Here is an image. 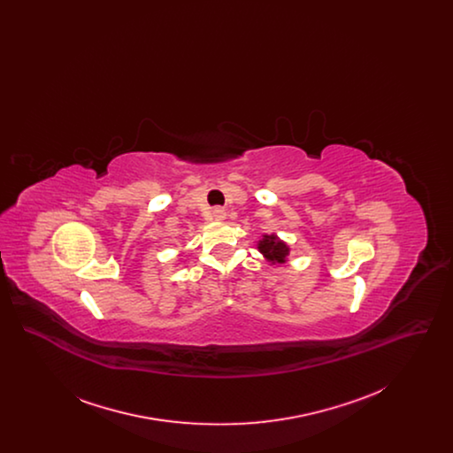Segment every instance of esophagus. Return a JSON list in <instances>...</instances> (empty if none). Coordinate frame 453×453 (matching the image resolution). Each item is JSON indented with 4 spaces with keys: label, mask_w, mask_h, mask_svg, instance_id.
<instances>
[{
    "label": "esophagus",
    "mask_w": 453,
    "mask_h": 453,
    "mask_svg": "<svg viewBox=\"0 0 453 453\" xmlns=\"http://www.w3.org/2000/svg\"><path fill=\"white\" fill-rule=\"evenodd\" d=\"M212 217H214L216 220H224V219H226V211L220 209V207H216V209L212 211Z\"/></svg>",
    "instance_id": "obj_1"
}]
</instances>
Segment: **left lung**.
I'll list each match as a JSON object with an SVG mask.
<instances>
[{
    "mask_svg": "<svg viewBox=\"0 0 453 453\" xmlns=\"http://www.w3.org/2000/svg\"><path fill=\"white\" fill-rule=\"evenodd\" d=\"M259 251L273 263H283L288 255V248L275 236H265L259 241Z\"/></svg>",
    "mask_w": 453,
    "mask_h": 453,
    "instance_id": "obj_1",
    "label": "left lung"
}]
</instances>
